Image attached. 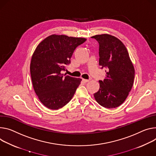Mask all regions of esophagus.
Instances as JSON below:
<instances>
[{
	"label": "esophagus",
	"instance_id": "34e87169",
	"mask_svg": "<svg viewBox=\"0 0 156 156\" xmlns=\"http://www.w3.org/2000/svg\"><path fill=\"white\" fill-rule=\"evenodd\" d=\"M83 80V82H84V83H87V82H88V81H90V80H86V79H82Z\"/></svg>",
	"mask_w": 156,
	"mask_h": 156
}]
</instances>
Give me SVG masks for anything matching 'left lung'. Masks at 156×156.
<instances>
[{"label": "left lung", "instance_id": "obj_1", "mask_svg": "<svg viewBox=\"0 0 156 156\" xmlns=\"http://www.w3.org/2000/svg\"><path fill=\"white\" fill-rule=\"evenodd\" d=\"M100 44L99 65L107 71L103 81H99L100 89L94 94L95 100L104 108L119 106L132 89L135 75L133 64L122 42L109 34L91 37Z\"/></svg>", "mask_w": 156, "mask_h": 156}]
</instances>
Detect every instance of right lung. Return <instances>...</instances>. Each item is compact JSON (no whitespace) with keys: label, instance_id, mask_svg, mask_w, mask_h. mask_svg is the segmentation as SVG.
I'll return each instance as SVG.
<instances>
[{"label":"right lung","instance_id":"obj_1","mask_svg":"<svg viewBox=\"0 0 156 156\" xmlns=\"http://www.w3.org/2000/svg\"><path fill=\"white\" fill-rule=\"evenodd\" d=\"M85 38L51 35L35 48L30 70L34 91L39 100L50 109H58L72 100L81 79L61 73L70 63L76 48Z\"/></svg>","mask_w":156,"mask_h":156}]
</instances>
